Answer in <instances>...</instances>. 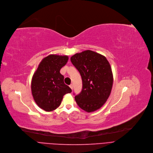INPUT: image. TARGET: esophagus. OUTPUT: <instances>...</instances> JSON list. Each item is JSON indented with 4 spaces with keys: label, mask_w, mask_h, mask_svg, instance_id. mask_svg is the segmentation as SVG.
Wrapping results in <instances>:
<instances>
[{
    "label": "esophagus",
    "mask_w": 153,
    "mask_h": 153,
    "mask_svg": "<svg viewBox=\"0 0 153 153\" xmlns=\"http://www.w3.org/2000/svg\"><path fill=\"white\" fill-rule=\"evenodd\" d=\"M70 88H71V90H73V87H74V86H73V84H71V85H70Z\"/></svg>",
    "instance_id": "obj_1"
}]
</instances>
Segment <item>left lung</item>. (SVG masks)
<instances>
[{
    "mask_svg": "<svg viewBox=\"0 0 153 153\" xmlns=\"http://www.w3.org/2000/svg\"><path fill=\"white\" fill-rule=\"evenodd\" d=\"M82 78V90L75 96L77 105L86 112L100 109L111 91L113 77L106 57L91 50L77 53L70 58Z\"/></svg>",
    "mask_w": 153,
    "mask_h": 153,
    "instance_id": "8db88e82",
    "label": "left lung"
}]
</instances>
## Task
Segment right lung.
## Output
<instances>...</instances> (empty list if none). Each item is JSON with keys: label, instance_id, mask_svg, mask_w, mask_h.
I'll return each mask as SVG.
<instances>
[{"label": "right lung", "instance_id": "add662e5", "mask_svg": "<svg viewBox=\"0 0 153 153\" xmlns=\"http://www.w3.org/2000/svg\"><path fill=\"white\" fill-rule=\"evenodd\" d=\"M68 57L50 55L40 63L32 79L31 89L33 99L43 110L52 111L59 107L65 94L71 92L64 83L60 69L67 63Z\"/></svg>", "mask_w": 153, "mask_h": 153}]
</instances>
